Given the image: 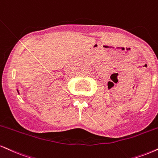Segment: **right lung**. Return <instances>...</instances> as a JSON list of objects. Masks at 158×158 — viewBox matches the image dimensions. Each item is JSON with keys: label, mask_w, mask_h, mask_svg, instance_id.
Instances as JSON below:
<instances>
[{"label": "right lung", "mask_w": 158, "mask_h": 158, "mask_svg": "<svg viewBox=\"0 0 158 158\" xmlns=\"http://www.w3.org/2000/svg\"><path fill=\"white\" fill-rule=\"evenodd\" d=\"M18 94H19V91H18Z\"/></svg>", "instance_id": "right-lung-1"}]
</instances>
